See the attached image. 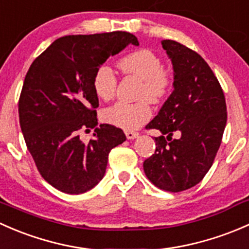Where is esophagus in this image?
Masks as SVG:
<instances>
[{"instance_id":"obj_1","label":"esophagus","mask_w":249,"mask_h":249,"mask_svg":"<svg viewBox=\"0 0 249 249\" xmlns=\"http://www.w3.org/2000/svg\"><path fill=\"white\" fill-rule=\"evenodd\" d=\"M138 135H139V133L138 132H133V130H125V137H127L128 140L135 139V138H138Z\"/></svg>"}]
</instances>
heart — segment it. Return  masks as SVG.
I'll return each mask as SVG.
<instances>
[{
	"label": "heart",
	"mask_w": 249,
	"mask_h": 249,
	"mask_svg": "<svg viewBox=\"0 0 249 249\" xmlns=\"http://www.w3.org/2000/svg\"><path fill=\"white\" fill-rule=\"evenodd\" d=\"M117 67L124 75L137 76L142 80L138 89L140 101L135 103L119 102L104 110L103 119L107 124L122 129H137L147 122L152 114L147 99L157 104L170 94L174 86V73L171 69L163 67L162 58L148 49H140L122 56L117 61ZM92 84L98 98L103 101L114 98L117 78L109 66L102 65L96 69Z\"/></svg>",
	"instance_id": "obj_1"
}]
</instances>
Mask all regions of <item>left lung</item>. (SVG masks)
I'll return each mask as SVG.
<instances>
[{
	"mask_svg": "<svg viewBox=\"0 0 249 249\" xmlns=\"http://www.w3.org/2000/svg\"><path fill=\"white\" fill-rule=\"evenodd\" d=\"M162 47L174 66V91L146 129H158L155 155L143 162L147 178L160 189L186 191L213 164L227 124V104L218 79L204 58L175 40ZM176 132L178 140H173Z\"/></svg>",
	"mask_w": 249,
	"mask_h": 249,
	"instance_id": "1",
	"label": "left lung"
}]
</instances>
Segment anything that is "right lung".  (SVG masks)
Here are the masks:
<instances>
[{"label": "right lung", "mask_w": 249, "mask_h": 249, "mask_svg": "<svg viewBox=\"0 0 249 249\" xmlns=\"http://www.w3.org/2000/svg\"><path fill=\"white\" fill-rule=\"evenodd\" d=\"M128 44L129 32L65 36L32 62L19 98V121L38 171L67 194L93 188L106 174L109 152L125 140L121 128L96 127L98 97L93 75L99 66ZM95 128L84 142L80 133Z\"/></svg>", "instance_id": "obj_1"}]
</instances>
